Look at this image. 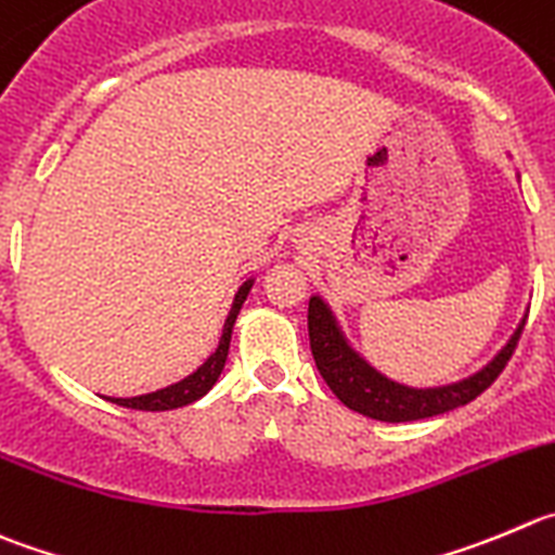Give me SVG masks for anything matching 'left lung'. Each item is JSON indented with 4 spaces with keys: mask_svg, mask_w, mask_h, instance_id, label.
<instances>
[{
    "mask_svg": "<svg viewBox=\"0 0 555 555\" xmlns=\"http://www.w3.org/2000/svg\"><path fill=\"white\" fill-rule=\"evenodd\" d=\"M524 326L526 319L520 321V326L509 337V343L501 348L499 357L488 367L474 373L472 378H463V382L450 384V387L411 389L384 378L382 373H376L362 360L360 353H353L348 348V343L343 340L330 308L319 297L310 299L308 305L310 351H313L315 367H319L326 387L335 392V398L343 405H348L357 414L382 422L427 420V416L444 414V411L472 403L474 398H479L501 376L509 357L515 353V346H518Z\"/></svg>",
    "mask_w": 555,
    "mask_h": 555,
    "instance_id": "obj_1",
    "label": "left lung"
}]
</instances>
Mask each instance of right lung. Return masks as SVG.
<instances>
[{"label":"right lung","mask_w":555,"mask_h":555,"mask_svg":"<svg viewBox=\"0 0 555 555\" xmlns=\"http://www.w3.org/2000/svg\"><path fill=\"white\" fill-rule=\"evenodd\" d=\"M250 286L253 283L247 281L245 286L236 292L234 305H231V313H229V319H225L223 337H220L218 351H215L212 357H209V360L193 373V376L182 378V382L171 384V387H166V389H157V392L139 395V398H108L111 403L125 405V409H139V411H168V409H179V405L193 403V400H198L202 395H207L209 389H212V384L218 382L220 371H223V365H225V357H229V343H231V330H234V321H236V315H240V308H242V302L247 299Z\"/></svg>","instance_id":"1"}]
</instances>
